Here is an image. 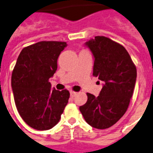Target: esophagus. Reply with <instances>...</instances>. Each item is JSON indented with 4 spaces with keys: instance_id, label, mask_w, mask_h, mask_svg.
I'll list each match as a JSON object with an SVG mask.
<instances>
[{
    "instance_id": "1",
    "label": "esophagus",
    "mask_w": 153,
    "mask_h": 153,
    "mask_svg": "<svg viewBox=\"0 0 153 153\" xmlns=\"http://www.w3.org/2000/svg\"><path fill=\"white\" fill-rule=\"evenodd\" d=\"M76 94H77V92L73 91H70V96H71V98H74V97H75V95Z\"/></svg>"
}]
</instances>
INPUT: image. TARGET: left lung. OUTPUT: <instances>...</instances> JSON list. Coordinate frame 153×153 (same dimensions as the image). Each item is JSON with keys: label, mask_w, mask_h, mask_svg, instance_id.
Masks as SVG:
<instances>
[{"label": "left lung", "mask_w": 153, "mask_h": 153, "mask_svg": "<svg viewBox=\"0 0 153 153\" xmlns=\"http://www.w3.org/2000/svg\"><path fill=\"white\" fill-rule=\"evenodd\" d=\"M85 46L94 56L93 76L103 82V86L98 97L87 93L88 101L79 106V111L91 127L106 129L126 113L135 86L137 70L124 47L108 37L95 36Z\"/></svg>", "instance_id": "left-lung-1"}]
</instances>
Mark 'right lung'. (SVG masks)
I'll use <instances>...</instances> for the list:
<instances>
[{"instance_id":"right-lung-1","label":"right lung","mask_w":153,"mask_h":153,"mask_svg":"<svg viewBox=\"0 0 153 153\" xmlns=\"http://www.w3.org/2000/svg\"><path fill=\"white\" fill-rule=\"evenodd\" d=\"M65 42L40 41L24 48L11 75V88L18 112L33 129L46 131L59 123L69 92L51 90L48 81L57 70V60Z\"/></svg>"}]
</instances>
